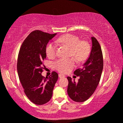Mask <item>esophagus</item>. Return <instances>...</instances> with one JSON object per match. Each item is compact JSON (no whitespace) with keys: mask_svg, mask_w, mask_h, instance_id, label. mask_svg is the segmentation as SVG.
<instances>
[{"mask_svg":"<svg viewBox=\"0 0 123 123\" xmlns=\"http://www.w3.org/2000/svg\"><path fill=\"white\" fill-rule=\"evenodd\" d=\"M59 78H63V77H64V75L62 74H59Z\"/></svg>","mask_w":123,"mask_h":123,"instance_id":"obj_1","label":"esophagus"}]
</instances>
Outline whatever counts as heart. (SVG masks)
<instances>
[{
  "label": "heart",
  "instance_id": "heart-1",
  "mask_svg": "<svg viewBox=\"0 0 123 123\" xmlns=\"http://www.w3.org/2000/svg\"><path fill=\"white\" fill-rule=\"evenodd\" d=\"M56 43L65 45L70 48L69 55L73 56L77 62H82L88 56L90 52V45L85 41H81L78 36L73 34H67L58 38ZM56 43L54 41L48 42L45 47V52L49 58H53L56 56ZM54 67L61 73H67L74 68L75 61L73 58H60L54 62Z\"/></svg>",
  "mask_w": 123,
  "mask_h": 123
}]
</instances>
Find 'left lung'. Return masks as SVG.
<instances>
[{
    "label": "left lung",
    "mask_w": 123,
    "mask_h": 123,
    "mask_svg": "<svg viewBox=\"0 0 123 123\" xmlns=\"http://www.w3.org/2000/svg\"><path fill=\"white\" fill-rule=\"evenodd\" d=\"M92 49L83 66L74 72L80 76L78 82L68 77V96L74 101L82 102L90 98L95 91L99 82L104 67L101 48L96 38L91 37Z\"/></svg>",
    "instance_id": "obj_1"
}]
</instances>
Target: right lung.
Instances as JSON below:
<instances>
[{"instance_id": "obj_1", "label": "right lung", "mask_w": 123, "mask_h": 123, "mask_svg": "<svg viewBox=\"0 0 123 123\" xmlns=\"http://www.w3.org/2000/svg\"><path fill=\"white\" fill-rule=\"evenodd\" d=\"M56 33L50 34L40 30L31 32L23 42L17 60V71L25 93L33 104L41 105L49 101L58 74L52 72L49 77H43V60L46 58L45 47Z\"/></svg>"}]
</instances>
